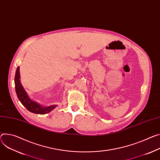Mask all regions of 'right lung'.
I'll return each mask as SVG.
<instances>
[{
	"instance_id": "add662e5",
	"label": "right lung",
	"mask_w": 160,
	"mask_h": 160,
	"mask_svg": "<svg viewBox=\"0 0 160 160\" xmlns=\"http://www.w3.org/2000/svg\"><path fill=\"white\" fill-rule=\"evenodd\" d=\"M14 84H15V90L18 98L22 104L31 112L37 114H45L53 110L57 106V105H53L48 107H43L29 98L20 82L19 66L16 70V74L14 77Z\"/></svg>"
}]
</instances>
